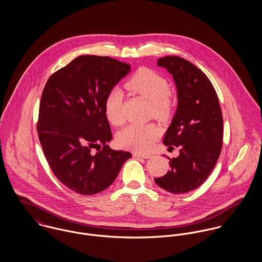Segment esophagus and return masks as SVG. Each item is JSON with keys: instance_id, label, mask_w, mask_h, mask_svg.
Segmentation results:
<instances>
[{"instance_id": "34e87169", "label": "esophagus", "mask_w": 262, "mask_h": 262, "mask_svg": "<svg viewBox=\"0 0 262 262\" xmlns=\"http://www.w3.org/2000/svg\"><path fill=\"white\" fill-rule=\"evenodd\" d=\"M133 156H134V157H140V158H145V159H147V158L152 157L153 155H152V154H150V153H139V152H134V153H133Z\"/></svg>"}]
</instances>
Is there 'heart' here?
<instances>
[{"label": "heart", "instance_id": "b5f03b06", "mask_svg": "<svg viewBox=\"0 0 262 262\" xmlns=\"http://www.w3.org/2000/svg\"><path fill=\"white\" fill-rule=\"evenodd\" d=\"M126 88L150 101L151 113L158 119L167 118L172 111L173 102L167 80L154 71L139 69L126 82ZM123 92L119 89L111 91L104 103V111L109 122L120 126L124 123ZM159 135L158 128L153 124H130L118 135L120 146L128 149L144 151L149 148Z\"/></svg>", "mask_w": 262, "mask_h": 262}]
</instances>
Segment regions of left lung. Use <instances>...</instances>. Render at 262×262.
Here are the masks:
<instances>
[{"instance_id":"8db88e82","label":"left lung","mask_w":262,"mask_h":262,"mask_svg":"<svg viewBox=\"0 0 262 262\" xmlns=\"http://www.w3.org/2000/svg\"><path fill=\"white\" fill-rule=\"evenodd\" d=\"M157 66L172 75L178 91V109L163 144L180 155L169 158L170 169L154 179L171 193H186L202 186L214 169L223 143V117L217 93L201 70L179 56H165Z\"/></svg>"}]
</instances>
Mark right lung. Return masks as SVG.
I'll return each instance as SVG.
<instances>
[{
	"label": "right lung",
	"mask_w": 262,
	"mask_h": 262,
	"mask_svg": "<svg viewBox=\"0 0 262 262\" xmlns=\"http://www.w3.org/2000/svg\"><path fill=\"white\" fill-rule=\"evenodd\" d=\"M130 70V64L108 56L81 55L44 86L39 141L54 176L76 193L95 194L110 187L132 156L107 145L112 132L104 111L107 95Z\"/></svg>",
	"instance_id": "right-lung-1"
}]
</instances>
